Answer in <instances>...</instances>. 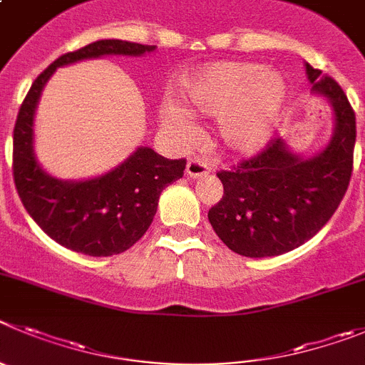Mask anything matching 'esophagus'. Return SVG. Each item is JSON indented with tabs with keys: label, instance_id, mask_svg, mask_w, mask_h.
<instances>
[{
	"label": "esophagus",
	"instance_id": "1",
	"mask_svg": "<svg viewBox=\"0 0 365 365\" xmlns=\"http://www.w3.org/2000/svg\"><path fill=\"white\" fill-rule=\"evenodd\" d=\"M210 172V165L202 159H190L188 165H186V175L197 179V177H202Z\"/></svg>",
	"mask_w": 365,
	"mask_h": 365
}]
</instances>
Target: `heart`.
I'll return each instance as SVG.
<instances>
[{
    "instance_id": "b5f03b06",
    "label": "heart",
    "mask_w": 365,
    "mask_h": 365,
    "mask_svg": "<svg viewBox=\"0 0 365 365\" xmlns=\"http://www.w3.org/2000/svg\"><path fill=\"white\" fill-rule=\"evenodd\" d=\"M182 98L190 113L219 117L217 139L224 150L248 155L272 135L287 90L273 70H260L255 63L222 61L188 76L182 81ZM160 121L179 139H188L193 132L190 117L173 105L160 110Z\"/></svg>"
}]
</instances>
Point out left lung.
Here are the masks:
<instances>
[{"label":"left lung","mask_w":365,"mask_h":365,"mask_svg":"<svg viewBox=\"0 0 365 365\" xmlns=\"http://www.w3.org/2000/svg\"><path fill=\"white\" fill-rule=\"evenodd\" d=\"M313 90L335 112L329 145L304 159L272 139L255 157L217 177L222 199L208 212L210 224L232 252L244 257H277L315 237L342 202L353 172L355 112L339 83L306 63Z\"/></svg>","instance_id":"obj_1"}]
</instances>
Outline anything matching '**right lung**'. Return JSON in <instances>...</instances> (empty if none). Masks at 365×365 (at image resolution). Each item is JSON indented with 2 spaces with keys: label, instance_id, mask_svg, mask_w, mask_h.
Listing matches in <instances>:
<instances>
[{
  "label": "right lung",
  "instance_id": "right-lung-1",
  "mask_svg": "<svg viewBox=\"0 0 365 365\" xmlns=\"http://www.w3.org/2000/svg\"><path fill=\"white\" fill-rule=\"evenodd\" d=\"M153 45L101 39L63 53L39 73L23 99L14 126L12 172L23 206L58 244L90 257L126 252L146 233L160 192L185 173L186 159H166L152 148H137L125 163L88 180L50 177L34 157L32 125L41 90L58 66L101 56H141Z\"/></svg>",
  "mask_w": 365,
  "mask_h": 365
}]
</instances>
